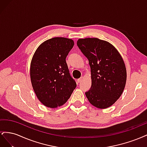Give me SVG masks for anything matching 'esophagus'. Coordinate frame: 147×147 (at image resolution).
Listing matches in <instances>:
<instances>
[{
	"label": "esophagus",
	"instance_id": "obj_1",
	"mask_svg": "<svg viewBox=\"0 0 147 147\" xmlns=\"http://www.w3.org/2000/svg\"><path fill=\"white\" fill-rule=\"evenodd\" d=\"M83 80V77H81L80 78H79V79H78V80H77V82L79 83H80V82H82V81Z\"/></svg>",
	"mask_w": 147,
	"mask_h": 147
}]
</instances>
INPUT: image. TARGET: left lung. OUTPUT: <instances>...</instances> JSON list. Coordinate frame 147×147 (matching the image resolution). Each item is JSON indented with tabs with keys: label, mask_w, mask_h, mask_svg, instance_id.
I'll use <instances>...</instances> for the list:
<instances>
[{
	"label": "left lung",
	"mask_w": 147,
	"mask_h": 147,
	"mask_svg": "<svg viewBox=\"0 0 147 147\" xmlns=\"http://www.w3.org/2000/svg\"><path fill=\"white\" fill-rule=\"evenodd\" d=\"M77 45L91 68V86L85 95L92 105L104 109L121 96L127 73L122 56L112 44L98 38H80Z\"/></svg>",
	"instance_id": "8db88e82"
}]
</instances>
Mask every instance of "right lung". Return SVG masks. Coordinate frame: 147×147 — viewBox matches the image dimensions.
I'll return each instance as SVG.
<instances>
[{
    "instance_id": "1",
    "label": "right lung",
    "mask_w": 147,
    "mask_h": 147,
    "mask_svg": "<svg viewBox=\"0 0 147 147\" xmlns=\"http://www.w3.org/2000/svg\"><path fill=\"white\" fill-rule=\"evenodd\" d=\"M74 45L72 39L54 37L41 43L33 55L31 84L38 99L47 107L64 105L77 86L65 61Z\"/></svg>"
}]
</instances>
